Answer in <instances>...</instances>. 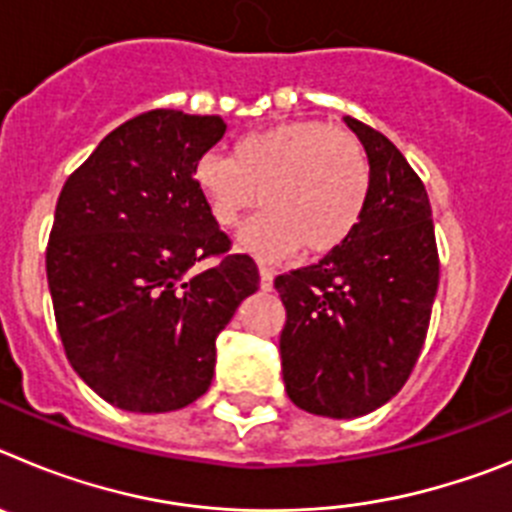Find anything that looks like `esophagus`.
Returning a JSON list of instances; mask_svg holds the SVG:
<instances>
[{"instance_id":"34e87169","label":"esophagus","mask_w":512,"mask_h":512,"mask_svg":"<svg viewBox=\"0 0 512 512\" xmlns=\"http://www.w3.org/2000/svg\"><path fill=\"white\" fill-rule=\"evenodd\" d=\"M259 274H261V289H264V292H271V289H274V271L261 266Z\"/></svg>"}]
</instances>
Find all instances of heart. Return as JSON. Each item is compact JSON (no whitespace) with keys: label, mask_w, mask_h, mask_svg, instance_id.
Listing matches in <instances>:
<instances>
[{"label":"heart","mask_w":512,"mask_h":512,"mask_svg":"<svg viewBox=\"0 0 512 512\" xmlns=\"http://www.w3.org/2000/svg\"><path fill=\"white\" fill-rule=\"evenodd\" d=\"M194 187L212 220L235 228L261 212L241 235L246 251L282 259L302 248L328 253L359 225L369 194V161L359 140L318 120H295L243 135L233 156L205 153Z\"/></svg>","instance_id":"1"}]
</instances>
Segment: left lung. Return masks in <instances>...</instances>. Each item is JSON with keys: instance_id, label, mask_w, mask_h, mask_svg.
Listing matches in <instances>:
<instances>
[{"instance_id": "left-lung-1", "label": "left lung", "mask_w": 512, "mask_h": 512, "mask_svg": "<svg viewBox=\"0 0 512 512\" xmlns=\"http://www.w3.org/2000/svg\"><path fill=\"white\" fill-rule=\"evenodd\" d=\"M343 120L369 158L359 225L318 264L274 279L287 310L284 387L297 408L325 418H359L402 390L438 289L436 230L420 176L390 138Z\"/></svg>"}]
</instances>
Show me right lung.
I'll use <instances>...</instances> for the list:
<instances>
[{
    "instance_id": "right-lung-1",
    "label": "right lung",
    "mask_w": 512,
    "mask_h": 512,
    "mask_svg": "<svg viewBox=\"0 0 512 512\" xmlns=\"http://www.w3.org/2000/svg\"><path fill=\"white\" fill-rule=\"evenodd\" d=\"M223 135L217 115L143 112L61 189L45 251L58 336L115 408L169 413L205 395L220 330L259 289L194 187V164Z\"/></svg>"
}]
</instances>
